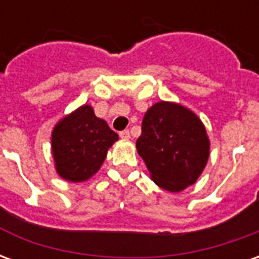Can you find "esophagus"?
Segmentation results:
<instances>
[{
    "instance_id": "obj_1",
    "label": "esophagus",
    "mask_w": 259,
    "mask_h": 259,
    "mask_svg": "<svg viewBox=\"0 0 259 259\" xmlns=\"http://www.w3.org/2000/svg\"><path fill=\"white\" fill-rule=\"evenodd\" d=\"M119 136H120V139H123V140H129L130 139L129 130H123V132H120V133H119Z\"/></svg>"
}]
</instances>
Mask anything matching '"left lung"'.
Returning a JSON list of instances; mask_svg holds the SVG:
<instances>
[{"instance_id":"obj_1","label":"left lung","mask_w":259,"mask_h":259,"mask_svg":"<svg viewBox=\"0 0 259 259\" xmlns=\"http://www.w3.org/2000/svg\"><path fill=\"white\" fill-rule=\"evenodd\" d=\"M136 147L155 185L170 193L194 185L209 158L205 126L176 102L159 101L147 111Z\"/></svg>"}]
</instances>
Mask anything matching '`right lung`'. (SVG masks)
Instances as JSON below:
<instances>
[{
    "label": "right lung",
    "mask_w": 259,
    "mask_h": 259,
    "mask_svg": "<svg viewBox=\"0 0 259 259\" xmlns=\"http://www.w3.org/2000/svg\"><path fill=\"white\" fill-rule=\"evenodd\" d=\"M118 139L90 105H81L61 119L53 130L51 148L57 174L73 183L89 180L101 168L109 147Z\"/></svg>",
    "instance_id": "1"
}]
</instances>
